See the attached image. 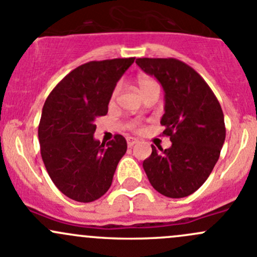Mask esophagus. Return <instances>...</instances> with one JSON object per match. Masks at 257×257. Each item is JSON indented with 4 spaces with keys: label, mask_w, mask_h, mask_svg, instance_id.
Wrapping results in <instances>:
<instances>
[{
    "label": "esophagus",
    "mask_w": 257,
    "mask_h": 257,
    "mask_svg": "<svg viewBox=\"0 0 257 257\" xmlns=\"http://www.w3.org/2000/svg\"><path fill=\"white\" fill-rule=\"evenodd\" d=\"M138 142L139 141L137 138H132V137H128V138H126V144H128V147H133V145H136Z\"/></svg>",
    "instance_id": "34e87169"
}]
</instances>
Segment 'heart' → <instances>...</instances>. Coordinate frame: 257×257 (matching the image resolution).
Instances as JSON below:
<instances>
[{
    "instance_id": "1",
    "label": "heart",
    "mask_w": 257,
    "mask_h": 257,
    "mask_svg": "<svg viewBox=\"0 0 257 257\" xmlns=\"http://www.w3.org/2000/svg\"><path fill=\"white\" fill-rule=\"evenodd\" d=\"M137 82H138V87H139V89H141V92H144L147 88L152 87V85H154V84H157V82H155L154 79L150 78V77H147V76H139ZM118 90H119V88H115V90H114V93H113V99L116 97V94H118ZM132 126H133L136 131H139V129H141V126H139L137 123H134Z\"/></svg>"
}]
</instances>
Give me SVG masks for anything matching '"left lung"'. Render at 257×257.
Instances as JSON below:
<instances>
[{"instance_id":"1","label":"left lung","mask_w":257,"mask_h":257,"mask_svg":"<svg viewBox=\"0 0 257 257\" xmlns=\"http://www.w3.org/2000/svg\"><path fill=\"white\" fill-rule=\"evenodd\" d=\"M164 89L163 134L172 147L152 154L143 168L153 188L168 198H185L198 190L214 169L225 142L224 113L208 83L175 58H138Z\"/></svg>"}]
</instances>
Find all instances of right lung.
Returning <instances> with one entry per match:
<instances>
[{
  "instance_id": "obj_1",
  "label": "right lung",
  "mask_w": 257,
  "mask_h": 257,
  "mask_svg": "<svg viewBox=\"0 0 257 257\" xmlns=\"http://www.w3.org/2000/svg\"><path fill=\"white\" fill-rule=\"evenodd\" d=\"M136 58L92 61L77 67L46 99L38 125L41 155L49 178L72 200L90 203L112 185L126 141L94 139L95 119L108 113L116 82Z\"/></svg>"
}]
</instances>
